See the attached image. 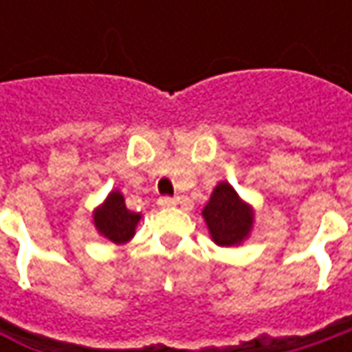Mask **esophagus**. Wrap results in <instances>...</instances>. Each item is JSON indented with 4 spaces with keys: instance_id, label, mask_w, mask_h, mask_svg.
Masks as SVG:
<instances>
[{
    "instance_id": "esophagus-1",
    "label": "esophagus",
    "mask_w": 352,
    "mask_h": 352,
    "mask_svg": "<svg viewBox=\"0 0 352 352\" xmlns=\"http://www.w3.org/2000/svg\"><path fill=\"white\" fill-rule=\"evenodd\" d=\"M178 204H180V197L176 196V197H160V199H158V206H160V208H172V206H178Z\"/></svg>"
}]
</instances>
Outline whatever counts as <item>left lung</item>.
Wrapping results in <instances>:
<instances>
[{
    "instance_id": "obj_1",
    "label": "left lung",
    "mask_w": 352,
    "mask_h": 352,
    "mask_svg": "<svg viewBox=\"0 0 352 352\" xmlns=\"http://www.w3.org/2000/svg\"><path fill=\"white\" fill-rule=\"evenodd\" d=\"M201 215L210 229L211 239L219 247L241 245L249 236L254 221L252 208L245 204L233 190V186L227 182L215 186Z\"/></svg>"
}]
</instances>
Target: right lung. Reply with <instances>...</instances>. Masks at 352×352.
<instances>
[{
  "label": "right lung",
  "mask_w": 352,
  "mask_h": 352,
  "mask_svg": "<svg viewBox=\"0 0 352 352\" xmlns=\"http://www.w3.org/2000/svg\"><path fill=\"white\" fill-rule=\"evenodd\" d=\"M141 219V213H133L125 206V197L119 190H113L98 210L94 211V225L100 235L109 239L116 245H123L133 239L135 227Z\"/></svg>",
  "instance_id": "obj_1"
}]
</instances>
